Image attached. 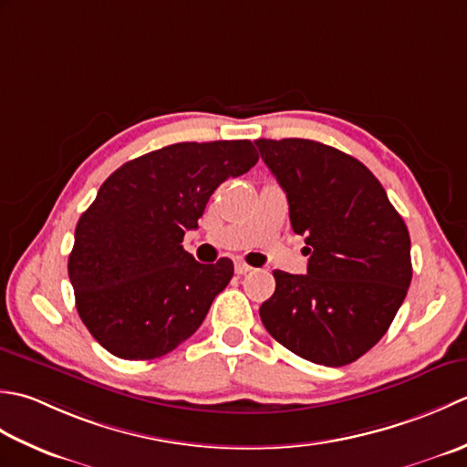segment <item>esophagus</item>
<instances>
[{
	"label": "esophagus",
	"mask_w": 467,
	"mask_h": 467,
	"mask_svg": "<svg viewBox=\"0 0 467 467\" xmlns=\"http://www.w3.org/2000/svg\"><path fill=\"white\" fill-rule=\"evenodd\" d=\"M235 274H240V275H244V274H247L252 270V265H247L244 260H235Z\"/></svg>",
	"instance_id": "34e87169"
}]
</instances>
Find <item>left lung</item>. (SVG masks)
Returning <instances> with one entry per match:
<instances>
[{"label": "left lung", "mask_w": 467, "mask_h": 467, "mask_svg": "<svg viewBox=\"0 0 467 467\" xmlns=\"http://www.w3.org/2000/svg\"><path fill=\"white\" fill-rule=\"evenodd\" d=\"M286 192L290 223L306 237V274L274 272L260 306L265 330L294 355L325 367L363 357L391 327L411 284L403 217L370 171L308 139H258Z\"/></svg>", "instance_id": "1"}]
</instances>
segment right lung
Segmentation results:
<instances>
[{"label":"right lung","instance_id":"right-lung-1","mask_svg":"<svg viewBox=\"0 0 467 467\" xmlns=\"http://www.w3.org/2000/svg\"><path fill=\"white\" fill-rule=\"evenodd\" d=\"M258 163L252 140L177 142L119 167L80 215L68 275L84 327L127 360L177 348L234 275L183 250L209 197Z\"/></svg>","mask_w":467,"mask_h":467}]
</instances>
